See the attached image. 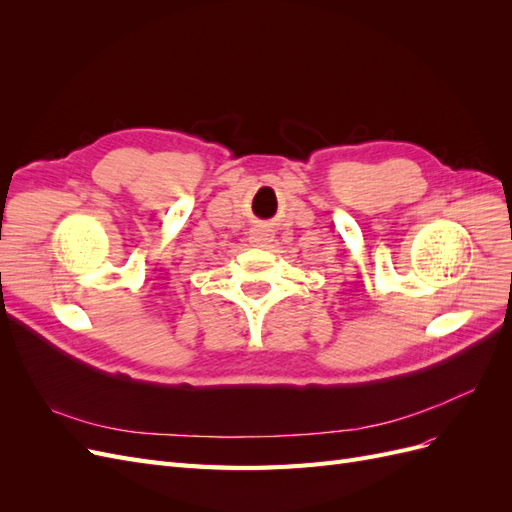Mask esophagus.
<instances>
[{
	"mask_svg": "<svg viewBox=\"0 0 512 512\" xmlns=\"http://www.w3.org/2000/svg\"><path fill=\"white\" fill-rule=\"evenodd\" d=\"M250 241H252L256 247H267V245L273 241V235H271V230H269V228H262V226H258V228H254V230H252V237H250Z\"/></svg>",
	"mask_w": 512,
	"mask_h": 512,
	"instance_id": "34e87169",
	"label": "esophagus"
}]
</instances>
